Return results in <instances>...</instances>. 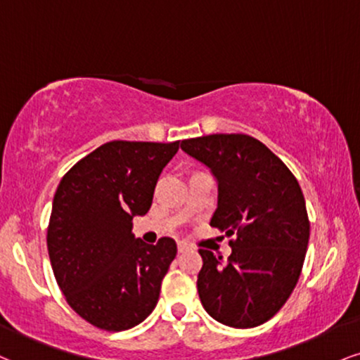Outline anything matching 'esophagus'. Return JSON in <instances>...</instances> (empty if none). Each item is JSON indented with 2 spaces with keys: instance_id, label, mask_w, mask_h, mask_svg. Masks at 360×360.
<instances>
[{
  "instance_id": "1",
  "label": "esophagus",
  "mask_w": 360,
  "mask_h": 360,
  "mask_svg": "<svg viewBox=\"0 0 360 360\" xmlns=\"http://www.w3.org/2000/svg\"><path fill=\"white\" fill-rule=\"evenodd\" d=\"M189 248V245L186 243V241H177V251H179V253H183V251H186Z\"/></svg>"
}]
</instances>
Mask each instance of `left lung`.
Listing matches in <instances>:
<instances>
[{
	"label": "left lung",
	"instance_id": "1",
	"mask_svg": "<svg viewBox=\"0 0 360 360\" xmlns=\"http://www.w3.org/2000/svg\"><path fill=\"white\" fill-rule=\"evenodd\" d=\"M181 149L216 177L218 207L210 224L236 235L228 259L199 250L201 304L224 326H262L300 278L310 238L304 193L290 169L246 134L188 139Z\"/></svg>",
	"mask_w": 360,
	"mask_h": 360
}]
</instances>
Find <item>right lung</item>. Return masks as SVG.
<instances>
[{"mask_svg":"<svg viewBox=\"0 0 360 360\" xmlns=\"http://www.w3.org/2000/svg\"><path fill=\"white\" fill-rule=\"evenodd\" d=\"M179 141H112L60 181L46 245L60 290L82 319L103 330L139 326L155 309L177 246L134 236V216L153 205L154 188Z\"/></svg>","mask_w":360,"mask_h":360,"instance_id":"1","label":"right lung"}]
</instances>
